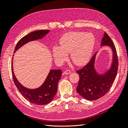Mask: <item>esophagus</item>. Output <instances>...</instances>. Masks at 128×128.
I'll use <instances>...</instances> for the list:
<instances>
[{
    "label": "esophagus",
    "mask_w": 128,
    "mask_h": 128,
    "mask_svg": "<svg viewBox=\"0 0 128 128\" xmlns=\"http://www.w3.org/2000/svg\"><path fill=\"white\" fill-rule=\"evenodd\" d=\"M70 73H71V71H70V70H66L64 72V74H65V75L69 74H70Z\"/></svg>",
    "instance_id": "34e87169"
}]
</instances>
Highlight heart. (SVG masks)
<instances>
[{
    "label": "heart",
    "instance_id": "obj_1",
    "mask_svg": "<svg viewBox=\"0 0 128 128\" xmlns=\"http://www.w3.org/2000/svg\"><path fill=\"white\" fill-rule=\"evenodd\" d=\"M94 37L92 34L69 32L60 40V47L54 46L53 55L58 62H62L70 53L72 61L76 65H83L90 59L94 45Z\"/></svg>",
    "mask_w": 128,
    "mask_h": 128
}]
</instances>
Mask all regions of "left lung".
Wrapping results in <instances>:
<instances>
[{
  "label": "left lung",
  "mask_w": 128,
  "mask_h": 128,
  "mask_svg": "<svg viewBox=\"0 0 128 128\" xmlns=\"http://www.w3.org/2000/svg\"><path fill=\"white\" fill-rule=\"evenodd\" d=\"M101 45L110 46L113 50V62L110 70L105 74H97L94 68V54L84 67L76 71L80 75L76 91L84 98L88 100L98 99L105 95L110 90L117 75L118 61L116 50L114 42L106 32L104 34Z\"/></svg>",
  "instance_id": "1"
}]
</instances>
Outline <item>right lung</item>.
I'll return each mask as SVG.
<instances>
[{"label":"right lung","instance_id":"obj_1","mask_svg":"<svg viewBox=\"0 0 128 128\" xmlns=\"http://www.w3.org/2000/svg\"><path fill=\"white\" fill-rule=\"evenodd\" d=\"M49 32L48 30H40L26 34L18 42L14 49V52L26 42L40 39ZM12 73L14 83L22 95L31 103L37 105H43L51 102L56 96L57 92L58 83L61 78L62 71L60 69L50 70L43 84L36 89L26 88L18 82L14 74L12 64Z\"/></svg>","mask_w":128,"mask_h":128}]
</instances>
